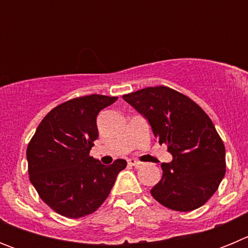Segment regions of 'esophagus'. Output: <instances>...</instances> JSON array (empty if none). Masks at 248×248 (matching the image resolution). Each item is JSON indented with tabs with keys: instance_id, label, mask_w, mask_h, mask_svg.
<instances>
[{
	"instance_id": "34e87169",
	"label": "esophagus",
	"mask_w": 248,
	"mask_h": 248,
	"mask_svg": "<svg viewBox=\"0 0 248 248\" xmlns=\"http://www.w3.org/2000/svg\"><path fill=\"white\" fill-rule=\"evenodd\" d=\"M128 164L131 166H135V168H139V166L141 165V163H140L139 160H137V159H129Z\"/></svg>"
}]
</instances>
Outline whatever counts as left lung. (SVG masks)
Here are the masks:
<instances>
[{"instance_id": "left-lung-1", "label": "left lung", "mask_w": 248, "mask_h": 248, "mask_svg": "<svg viewBox=\"0 0 248 248\" xmlns=\"http://www.w3.org/2000/svg\"><path fill=\"white\" fill-rule=\"evenodd\" d=\"M149 122L154 137L168 145L171 163L150 190L168 209L192 211L217 190L226 171L225 145L209 115L194 100L159 85L123 95Z\"/></svg>"}]
</instances>
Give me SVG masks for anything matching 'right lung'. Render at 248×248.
Returning a JSON list of instances; mask_svg holds the SVG:
<instances>
[{"label": "right lung", "instance_id": "obj_1", "mask_svg": "<svg viewBox=\"0 0 248 248\" xmlns=\"http://www.w3.org/2000/svg\"><path fill=\"white\" fill-rule=\"evenodd\" d=\"M117 99L92 94L57 105L28 144L31 183L39 198L64 217L93 214L125 169V160L107 166L89 155L98 138L97 115Z\"/></svg>", "mask_w": 248, "mask_h": 248}]
</instances>
